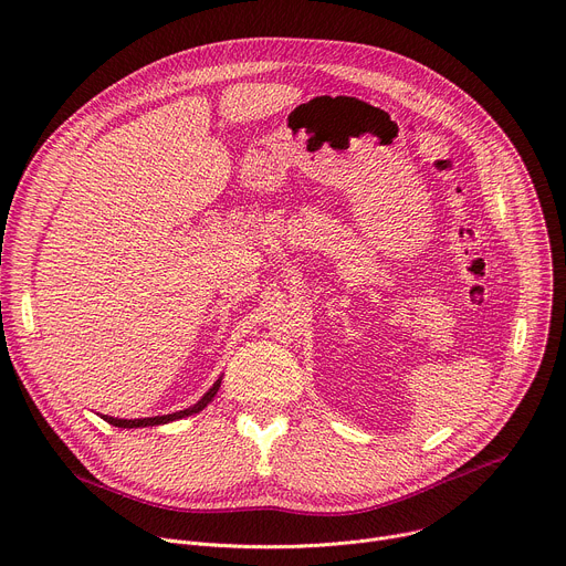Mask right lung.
Instances as JSON below:
<instances>
[{"instance_id": "right-lung-1", "label": "right lung", "mask_w": 566, "mask_h": 566, "mask_svg": "<svg viewBox=\"0 0 566 566\" xmlns=\"http://www.w3.org/2000/svg\"><path fill=\"white\" fill-rule=\"evenodd\" d=\"M219 385H221V380H217L206 394H203V398L199 400V402H195L192 408H188V410H181V412H175V415H166V417H151V419H134V421H129V419H114V417H103L107 423H112V426H116V428H147V426H160V423H168V421H177V419H184V417H192V415H197V412H201L208 402L214 398V394H217V389H219Z\"/></svg>"}]
</instances>
